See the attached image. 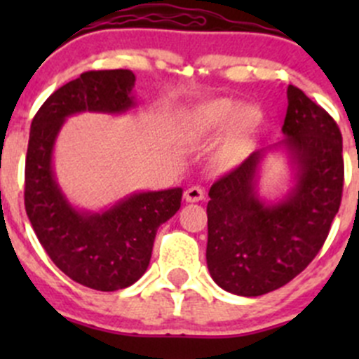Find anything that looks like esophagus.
I'll list each match as a JSON object with an SVG mask.
<instances>
[{"instance_id":"esophagus-1","label":"esophagus","mask_w":359,"mask_h":359,"mask_svg":"<svg viewBox=\"0 0 359 359\" xmlns=\"http://www.w3.org/2000/svg\"><path fill=\"white\" fill-rule=\"evenodd\" d=\"M184 198H186V201H189V203L201 201L203 198H205V191H203L201 187H198V186H191L189 189L184 193Z\"/></svg>"}]
</instances>
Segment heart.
I'll use <instances>...</instances> for the list:
<instances>
[{
    "mask_svg": "<svg viewBox=\"0 0 359 359\" xmlns=\"http://www.w3.org/2000/svg\"><path fill=\"white\" fill-rule=\"evenodd\" d=\"M262 114L257 107H243L231 99H213L200 104L189 116V128L198 139H213L231 126L219 154L217 165L231 168L247 154L250 137L260 125Z\"/></svg>",
    "mask_w": 359,
    "mask_h": 359,
    "instance_id": "1",
    "label": "heart"
}]
</instances>
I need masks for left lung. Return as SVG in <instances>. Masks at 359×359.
I'll list each match as a JSON object with an SVG mask.
<instances>
[{"instance_id":"left-lung-1","label":"left lung","mask_w":359,"mask_h":359,"mask_svg":"<svg viewBox=\"0 0 359 359\" xmlns=\"http://www.w3.org/2000/svg\"><path fill=\"white\" fill-rule=\"evenodd\" d=\"M285 139L297 170L283 201L257 196V173L267 149L252 153L210 187L206 264L226 292L259 297L278 290L318 255L339 212L344 187L342 135L335 119L297 86L287 90Z\"/></svg>"}]
</instances>
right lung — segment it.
<instances>
[{
    "mask_svg": "<svg viewBox=\"0 0 359 359\" xmlns=\"http://www.w3.org/2000/svg\"><path fill=\"white\" fill-rule=\"evenodd\" d=\"M133 85L128 69L83 72L45 100L29 133L24 203L32 229L64 274L100 292L121 290L146 273L158 227L180 208L182 189L135 193L106 212H78L57 184L52 154L67 116L128 111Z\"/></svg>",
    "mask_w": 359,
    "mask_h": 359,
    "instance_id": "right-lung-1",
    "label": "right lung"
}]
</instances>
